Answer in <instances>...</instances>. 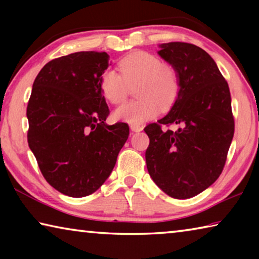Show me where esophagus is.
Wrapping results in <instances>:
<instances>
[{"mask_svg":"<svg viewBox=\"0 0 259 259\" xmlns=\"http://www.w3.org/2000/svg\"><path fill=\"white\" fill-rule=\"evenodd\" d=\"M130 129L134 131V133H139V131L143 130V126L140 125H130Z\"/></svg>","mask_w":259,"mask_h":259,"instance_id":"1","label":"esophagus"}]
</instances>
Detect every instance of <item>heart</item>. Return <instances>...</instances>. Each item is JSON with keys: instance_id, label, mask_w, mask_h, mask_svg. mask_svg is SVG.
<instances>
[{"instance_id": "obj_1", "label": "heart", "mask_w": 259, "mask_h": 259, "mask_svg": "<svg viewBox=\"0 0 259 259\" xmlns=\"http://www.w3.org/2000/svg\"><path fill=\"white\" fill-rule=\"evenodd\" d=\"M119 72L106 69L100 76V90L109 103H123L129 87L137 85L135 102L125 103L114 112L116 120L139 125L176 103L181 91L177 69L146 51H136L119 61Z\"/></svg>"}]
</instances>
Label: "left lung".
<instances>
[{
  "label": "left lung",
  "mask_w": 259,
  "mask_h": 259,
  "mask_svg": "<svg viewBox=\"0 0 259 259\" xmlns=\"http://www.w3.org/2000/svg\"><path fill=\"white\" fill-rule=\"evenodd\" d=\"M157 52L177 69L181 91L163 119L145 126L150 176L165 194L190 199L208 188L224 169L234 135L230 88L214 60L191 43L169 42ZM178 124L177 132L162 131Z\"/></svg>",
  "instance_id": "left-lung-1"
}]
</instances>
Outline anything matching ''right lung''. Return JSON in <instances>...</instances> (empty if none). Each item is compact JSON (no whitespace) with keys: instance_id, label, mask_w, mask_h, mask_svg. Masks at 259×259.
Returning <instances> with one entry per match:
<instances>
[{"instance_id":"obj_1","label":"right lung","mask_w":259,"mask_h":259,"mask_svg":"<svg viewBox=\"0 0 259 259\" xmlns=\"http://www.w3.org/2000/svg\"><path fill=\"white\" fill-rule=\"evenodd\" d=\"M106 52L81 51L52 59L33 83L27 105L30 151L43 177L72 198L93 194L111 175L129 125L106 124L100 90Z\"/></svg>"}]
</instances>
